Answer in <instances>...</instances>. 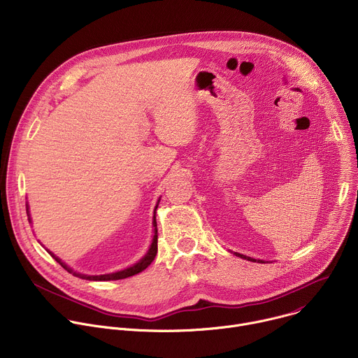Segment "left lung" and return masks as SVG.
I'll list each match as a JSON object with an SVG mask.
<instances>
[{"label": "left lung", "instance_id": "8db88e82", "mask_svg": "<svg viewBox=\"0 0 358 358\" xmlns=\"http://www.w3.org/2000/svg\"><path fill=\"white\" fill-rule=\"evenodd\" d=\"M236 257H241L242 259H248V261H250V262H257V259H252V258H248V257H245V255H241V253H235ZM262 262V261H261ZM264 264V262H262Z\"/></svg>", "mask_w": 358, "mask_h": 358}]
</instances>
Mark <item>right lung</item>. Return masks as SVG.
Segmentation results:
<instances>
[{
	"mask_svg": "<svg viewBox=\"0 0 358 358\" xmlns=\"http://www.w3.org/2000/svg\"><path fill=\"white\" fill-rule=\"evenodd\" d=\"M157 207L159 206H156V210H157ZM156 210H155V217H152V227H155V236H152V242H151V245H150V249L147 250V253L144 255V257L136 264V265H133V266H130V268H127V269H123V271H120V272H116V273H109V275H100V276H86V275H79V273H76V272H72V269H69L59 258H57L55 255H52V257L57 259V262H59L68 272H71V273H73L75 276H80V278H83V279H89V280H119V279H126V278H130V276H133V275H137V273H140V272H143L152 261H155V258H156V255H157V222H156ZM27 214H28V217H29V211H28V208H27Z\"/></svg>",
	"mask_w": 358,
	"mask_h": 358,
	"instance_id": "obj_1",
	"label": "right lung"
}]
</instances>
